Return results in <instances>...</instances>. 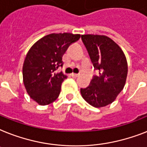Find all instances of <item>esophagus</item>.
I'll return each instance as SVG.
<instances>
[{"label": "esophagus", "instance_id": "esophagus-1", "mask_svg": "<svg viewBox=\"0 0 147 147\" xmlns=\"http://www.w3.org/2000/svg\"><path fill=\"white\" fill-rule=\"evenodd\" d=\"M71 76H72V77H74V78H76V77H78V76H79V74H76V73H71Z\"/></svg>", "mask_w": 147, "mask_h": 147}]
</instances>
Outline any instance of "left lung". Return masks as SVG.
I'll use <instances>...</instances> for the list:
<instances>
[{
  "mask_svg": "<svg viewBox=\"0 0 147 147\" xmlns=\"http://www.w3.org/2000/svg\"><path fill=\"white\" fill-rule=\"evenodd\" d=\"M82 40L99 74L93 77L88 87L81 88V94L92 107H106L123 90L127 75L126 57L120 47L107 36L84 34Z\"/></svg>",
  "mask_w": 147,
  "mask_h": 147,
  "instance_id": "obj_1",
  "label": "left lung"
}]
</instances>
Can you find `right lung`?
<instances>
[{"label":"right lung","instance_id":"add662e5","mask_svg":"<svg viewBox=\"0 0 147 147\" xmlns=\"http://www.w3.org/2000/svg\"><path fill=\"white\" fill-rule=\"evenodd\" d=\"M80 37L53 33L43 37L28 51L22 67L24 85L31 98L39 105L50 104L59 96L62 82L67 76L55 71L63 67V55Z\"/></svg>","mask_w":147,"mask_h":147}]
</instances>
